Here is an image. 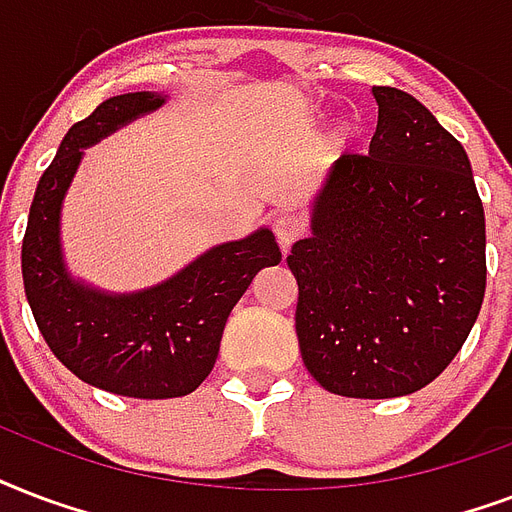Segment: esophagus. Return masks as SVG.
Wrapping results in <instances>:
<instances>
[{
    "label": "esophagus",
    "instance_id": "34e87169",
    "mask_svg": "<svg viewBox=\"0 0 512 512\" xmlns=\"http://www.w3.org/2000/svg\"><path fill=\"white\" fill-rule=\"evenodd\" d=\"M272 232H275V240L280 245V251H288L301 235H304V224H301L299 216L293 213H277L272 219Z\"/></svg>",
    "mask_w": 512,
    "mask_h": 512
}]
</instances>
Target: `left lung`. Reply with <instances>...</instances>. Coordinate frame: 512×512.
Segmentation results:
<instances>
[{"label": "left lung", "mask_w": 512, "mask_h": 512, "mask_svg": "<svg viewBox=\"0 0 512 512\" xmlns=\"http://www.w3.org/2000/svg\"><path fill=\"white\" fill-rule=\"evenodd\" d=\"M368 154H342L288 269L296 336L344 398L422 390L462 350L486 291V221L465 149L414 95L374 85Z\"/></svg>", "instance_id": "1"}]
</instances>
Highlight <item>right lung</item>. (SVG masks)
<instances>
[{
    "label": "right lung",
    "instance_id": "add662e5",
    "mask_svg": "<svg viewBox=\"0 0 512 512\" xmlns=\"http://www.w3.org/2000/svg\"><path fill=\"white\" fill-rule=\"evenodd\" d=\"M162 95H114L71 125L42 173L23 235L26 299L53 355L82 382L128 398L189 395L211 374L221 334L264 267L280 264L269 229L213 248L168 283L133 296H104L71 283L58 245V213L82 149L117 125L152 112Z\"/></svg>",
    "mask_w": 512,
    "mask_h": 512
}]
</instances>
